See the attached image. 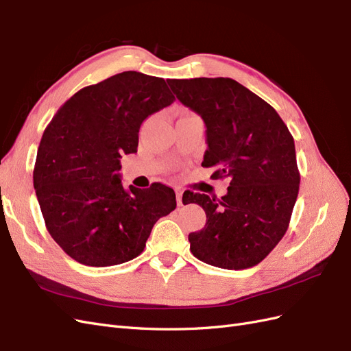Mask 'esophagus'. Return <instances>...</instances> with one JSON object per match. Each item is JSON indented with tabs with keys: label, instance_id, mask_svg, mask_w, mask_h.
Wrapping results in <instances>:
<instances>
[{
	"label": "esophagus",
	"instance_id": "1",
	"mask_svg": "<svg viewBox=\"0 0 351 351\" xmlns=\"http://www.w3.org/2000/svg\"><path fill=\"white\" fill-rule=\"evenodd\" d=\"M176 196H177V205L182 206L183 205V202H182V199H183V190L182 189H176Z\"/></svg>",
	"mask_w": 351,
	"mask_h": 351
}]
</instances>
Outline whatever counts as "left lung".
I'll list each match as a JSON object with an SVG mask.
<instances>
[{
    "mask_svg": "<svg viewBox=\"0 0 351 351\" xmlns=\"http://www.w3.org/2000/svg\"><path fill=\"white\" fill-rule=\"evenodd\" d=\"M167 82L177 99L205 121L202 167H217L214 178H230L221 199L193 192L186 197L206 214L205 227L189 234L190 250L212 267H254L284 237L299 195L293 136L268 102L236 80Z\"/></svg>",
    "mask_w": 351,
    "mask_h": 351,
    "instance_id": "1",
    "label": "left lung"
}]
</instances>
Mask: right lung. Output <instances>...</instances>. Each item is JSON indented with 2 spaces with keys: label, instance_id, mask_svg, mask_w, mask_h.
I'll use <instances>...</instances> for the list:
<instances>
[{
  "label": "right lung",
  "instance_id": "right-lung-1",
  "mask_svg": "<svg viewBox=\"0 0 351 351\" xmlns=\"http://www.w3.org/2000/svg\"><path fill=\"white\" fill-rule=\"evenodd\" d=\"M174 101L164 79L123 71L74 93L47 125L34 187L48 232L71 259L88 267L129 262L155 222L176 209L171 187L120 180V158L137 152L143 120Z\"/></svg>",
  "mask_w": 351,
  "mask_h": 351
}]
</instances>
